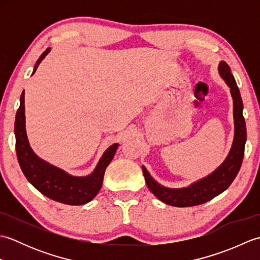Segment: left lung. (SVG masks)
<instances>
[{
    "label": "left lung",
    "mask_w": 260,
    "mask_h": 260,
    "mask_svg": "<svg viewBox=\"0 0 260 260\" xmlns=\"http://www.w3.org/2000/svg\"><path fill=\"white\" fill-rule=\"evenodd\" d=\"M218 69L220 77L230 88V93L234 101L235 136L233 146L230 148L228 156L212 173L207 175L206 178L193 182L189 186L179 187V189H172V187H167L157 183L148 173L146 168L142 167L148 189L158 200L169 206L181 208L193 207L210 201L228 189L240 170L247 140L246 123L242 116L244 105H242L239 88L231 74L229 66L224 61H221L219 63Z\"/></svg>",
    "instance_id": "left-lung-1"
}]
</instances>
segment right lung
<instances>
[{
  "label": "right lung",
  "instance_id": "1",
  "mask_svg": "<svg viewBox=\"0 0 260 260\" xmlns=\"http://www.w3.org/2000/svg\"><path fill=\"white\" fill-rule=\"evenodd\" d=\"M51 49L48 48L43 52L33 68L32 75L36 73L38 66L40 64ZM25 107H24V91L20 98V107L16 112L14 134H15V150L18 161L22 172L27 181L40 191L43 196L52 199L54 201L61 202L70 206H81L88 203L97 196L103 185L104 174L106 168L112 162L118 144L110 145L104 152L95 170L90 174L85 176H76L66 172L54 165L39 157L33 152L27 141L25 131Z\"/></svg>",
  "mask_w": 260,
  "mask_h": 260
}]
</instances>
